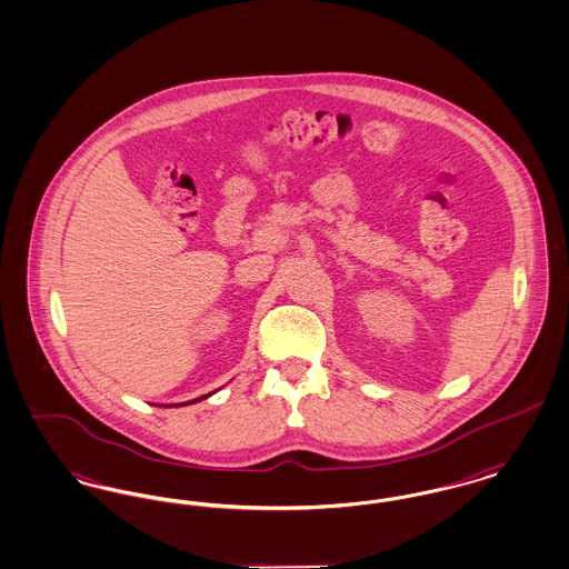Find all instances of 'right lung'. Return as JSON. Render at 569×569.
Instances as JSON below:
<instances>
[{"mask_svg":"<svg viewBox=\"0 0 569 569\" xmlns=\"http://www.w3.org/2000/svg\"><path fill=\"white\" fill-rule=\"evenodd\" d=\"M207 396H211V393H207ZM207 396H201V398H197V400H190V402H183V405H192V402H199V400H204ZM180 407V405H178Z\"/></svg>","mask_w":569,"mask_h":569,"instance_id":"right-lung-1","label":"right lung"}]
</instances>
